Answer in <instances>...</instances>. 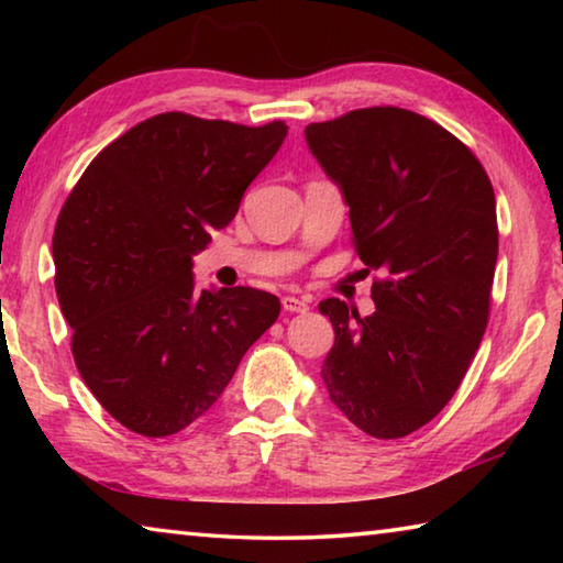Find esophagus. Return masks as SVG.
Instances as JSON below:
<instances>
[{
  "mask_svg": "<svg viewBox=\"0 0 563 563\" xmlns=\"http://www.w3.org/2000/svg\"><path fill=\"white\" fill-rule=\"evenodd\" d=\"M283 308L288 310V312H308L310 305H308V300H300V298H292V295H285Z\"/></svg>",
  "mask_w": 563,
  "mask_h": 563,
  "instance_id": "esophagus-1",
  "label": "esophagus"
}]
</instances>
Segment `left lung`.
<instances>
[{
	"label": "left lung",
	"instance_id": "8db88e82",
	"mask_svg": "<svg viewBox=\"0 0 563 563\" xmlns=\"http://www.w3.org/2000/svg\"><path fill=\"white\" fill-rule=\"evenodd\" d=\"M312 156L350 206L352 245L377 271V310L320 302L335 328L322 362L330 399L377 440L442 412L489 322L497 201L470 146L432 119L369 107L305 126Z\"/></svg>",
	"mask_w": 563,
	"mask_h": 563
}]
</instances>
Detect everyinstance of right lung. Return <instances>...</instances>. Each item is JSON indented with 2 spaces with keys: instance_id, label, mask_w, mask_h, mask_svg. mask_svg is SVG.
Instances as JSON below:
<instances>
[{
  "instance_id": "obj_1",
  "label": "right lung",
  "mask_w": 563,
  "mask_h": 563,
  "mask_svg": "<svg viewBox=\"0 0 563 563\" xmlns=\"http://www.w3.org/2000/svg\"><path fill=\"white\" fill-rule=\"evenodd\" d=\"M288 126L156 113L99 151L56 218L54 285L76 369L126 430L170 437L203 417L280 300L194 288V255L235 218Z\"/></svg>"
}]
</instances>
